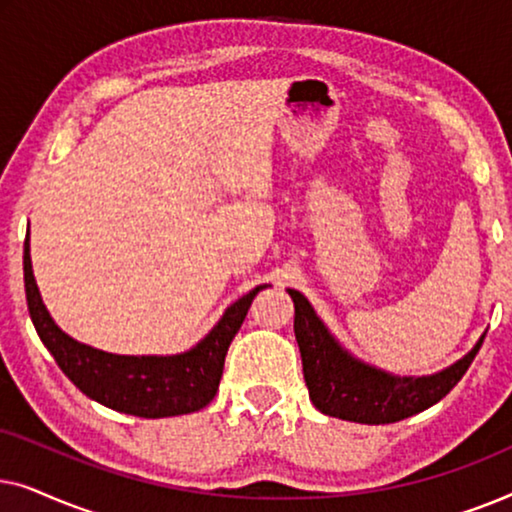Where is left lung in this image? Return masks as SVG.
<instances>
[{"label": "left lung", "mask_w": 512, "mask_h": 512, "mask_svg": "<svg viewBox=\"0 0 512 512\" xmlns=\"http://www.w3.org/2000/svg\"><path fill=\"white\" fill-rule=\"evenodd\" d=\"M286 291L296 307L293 331H296L305 384L314 408L347 422L391 424L431 408L464 377L485 340L482 335L471 352L433 375H394L356 359L328 331L303 293L296 289Z\"/></svg>", "instance_id": "1"}]
</instances>
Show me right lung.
Here are the masks:
<instances>
[{
  "label": "right lung",
  "instance_id": "1",
  "mask_svg": "<svg viewBox=\"0 0 512 512\" xmlns=\"http://www.w3.org/2000/svg\"><path fill=\"white\" fill-rule=\"evenodd\" d=\"M23 270L27 310H30L32 324L62 373L93 401L116 412L144 419L188 415L212 401L219 389L230 342L240 331L251 300L268 286H256L247 296L226 307L212 331L186 352L130 356L109 354L83 345L55 324L41 300L32 272L30 235L25 240Z\"/></svg>",
  "mask_w": 512,
  "mask_h": 512
}]
</instances>
